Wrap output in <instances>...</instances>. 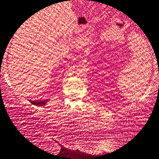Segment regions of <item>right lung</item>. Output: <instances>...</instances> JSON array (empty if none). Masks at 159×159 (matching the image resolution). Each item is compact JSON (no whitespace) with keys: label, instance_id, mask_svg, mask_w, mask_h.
<instances>
[{"label":"right lung","instance_id":"add662e5","mask_svg":"<svg viewBox=\"0 0 159 159\" xmlns=\"http://www.w3.org/2000/svg\"><path fill=\"white\" fill-rule=\"evenodd\" d=\"M47 100H40V101H30V102L32 104L35 105V106H43L44 105H46L47 103Z\"/></svg>","mask_w":159,"mask_h":159}]
</instances>
